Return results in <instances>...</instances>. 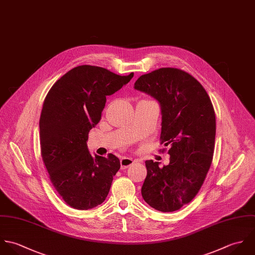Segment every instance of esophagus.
<instances>
[{
  "instance_id": "34e87169",
  "label": "esophagus",
  "mask_w": 255,
  "mask_h": 255,
  "mask_svg": "<svg viewBox=\"0 0 255 255\" xmlns=\"http://www.w3.org/2000/svg\"><path fill=\"white\" fill-rule=\"evenodd\" d=\"M134 163V160L130 157H122L121 160H120V164H121V168L124 169V168H127L128 166L132 165Z\"/></svg>"
}]
</instances>
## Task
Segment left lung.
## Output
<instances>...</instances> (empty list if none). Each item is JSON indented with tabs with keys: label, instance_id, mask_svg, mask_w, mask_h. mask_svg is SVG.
<instances>
[{
	"label": "left lung",
	"instance_id": "left-lung-1",
	"mask_svg": "<svg viewBox=\"0 0 255 255\" xmlns=\"http://www.w3.org/2000/svg\"><path fill=\"white\" fill-rule=\"evenodd\" d=\"M134 89L156 100L161 112L160 143L169 146V163L146 160L144 200L160 212L188 204L200 190L212 163L216 116L202 85L188 73L160 68L141 76Z\"/></svg>",
	"mask_w": 255,
	"mask_h": 255
}]
</instances>
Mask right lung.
Wrapping results in <instances>:
<instances>
[{
  "instance_id": "right-lung-1",
  "label": "right lung",
  "mask_w": 255,
  "mask_h": 255,
  "mask_svg": "<svg viewBox=\"0 0 255 255\" xmlns=\"http://www.w3.org/2000/svg\"><path fill=\"white\" fill-rule=\"evenodd\" d=\"M104 68L78 66L61 77L48 92L41 110V155L56 191L77 210L95 208L105 200L120 168L117 156L92 155L89 132L102 118L106 97L133 78Z\"/></svg>"
}]
</instances>
